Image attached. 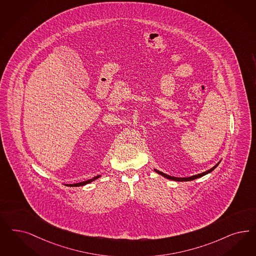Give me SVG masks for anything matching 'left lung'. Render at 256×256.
Returning <instances> with one entry per match:
<instances>
[{"mask_svg": "<svg viewBox=\"0 0 256 256\" xmlns=\"http://www.w3.org/2000/svg\"><path fill=\"white\" fill-rule=\"evenodd\" d=\"M220 163V161L218 163H216V165H214L213 168H211L210 170H206V172H202V174H196V175H192V176H190V177H174V176H170V175H168V174H164V172H160V170H156V168H154V172H156V174L162 175L163 177H165V178H166V179H168V180H172V181H192V180L198 179V178H200V177H202V176H204V175H206V174L212 172L214 170V168H216L218 166Z\"/></svg>", "mask_w": 256, "mask_h": 256, "instance_id": "1", "label": "left lung"}]
</instances>
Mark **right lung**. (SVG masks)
<instances>
[{"label": "right lung", "instance_id": "1", "mask_svg": "<svg viewBox=\"0 0 256 256\" xmlns=\"http://www.w3.org/2000/svg\"><path fill=\"white\" fill-rule=\"evenodd\" d=\"M102 175L100 174V175H97V176H95V177H93L92 179H90V180H88V181L81 182H76V184H68V186H86V184H90L93 181H95V180H97L98 178H100Z\"/></svg>", "mask_w": 256, "mask_h": 256}]
</instances>
